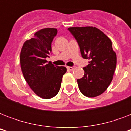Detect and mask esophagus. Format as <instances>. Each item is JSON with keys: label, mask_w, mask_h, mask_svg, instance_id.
Returning a JSON list of instances; mask_svg holds the SVG:
<instances>
[{"label": "esophagus", "mask_w": 131, "mask_h": 131, "mask_svg": "<svg viewBox=\"0 0 131 131\" xmlns=\"http://www.w3.org/2000/svg\"><path fill=\"white\" fill-rule=\"evenodd\" d=\"M67 69L69 70V71H72V70H73L74 69L73 67H67Z\"/></svg>", "instance_id": "obj_1"}]
</instances>
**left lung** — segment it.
Wrapping results in <instances>:
<instances>
[{
  "mask_svg": "<svg viewBox=\"0 0 131 131\" xmlns=\"http://www.w3.org/2000/svg\"><path fill=\"white\" fill-rule=\"evenodd\" d=\"M68 30L80 45L82 57L90 60L84 68V77L78 80L79 89L87 97L101 95L111 84L116 70L117 56L112 41L96 27H70Z\"/></svg>",
  "mask_w": 131,
  "mask_h": 131,
  "instance_id": "left-lung-1",
  "label": "left lung"
}]
</instances>
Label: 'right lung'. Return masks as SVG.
<instances>
[{
	"label": "right lung",
	"instance_id": "right-lung-1",
	"mask_svg": "<svg viewBox=\"0 0 131 131\" xmlns=\"http://www.w3.org/2000/svg\"><path fill=\"white\" fill-rule=\"evenodd\" d=\"M57 29L46 28L34 34V37L23 44L20 64L25 80L33 92L42 99H50L59 92L65 67L47 62L46 57L51 52V42Z\"/></svg>",
	"mask_w": 131,
	"mask_h": 131
}]
</instances>
